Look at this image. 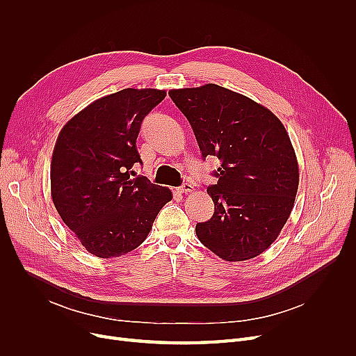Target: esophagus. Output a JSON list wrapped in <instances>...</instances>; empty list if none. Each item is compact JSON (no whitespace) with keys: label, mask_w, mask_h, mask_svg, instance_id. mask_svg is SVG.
<instances>
[{"label":"esophagus","mask_w":356,"mask_h":356,"mask_svg":"<svg viewBox=\"0 0 356 356\" xmlns=\"http://www.w3.org/2000/svg\"><path fill=\"white\" fill-rule=\"evenodd\" d=\"M177 191H179L180 193H191V192L195 191V188H193L192 183H183Z\"/></svg>","instance_id":"1"}]
</instances>
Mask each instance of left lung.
I'll list each match as a JSON object with an SVG mask.
<instances>
[{"label": "left lung", "mask_w": 356, "mask_h": 356, "mask_svg": "<svg viewBox=\"0 0 356 356\" xmlns=\"http://www.w3.org/2000/svg\"><path fill=\"white\" fill-rule=\"evenodd\" d=\"M168 97L188 118L202 159L220 165L208 186L215 212L196 225L202 244L227 261L264 252L287 222L298 167L287 131L273 112L215 83L173 89Z\"/></svg>", "instance_id": "left-lung-1"}]
</instances>
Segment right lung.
I'll list each match as a JSON object with an SVG mask.
<instances>
[{"instance_id": "right-lung-1", "label": "right lung", "mask_w": 356, "mask_h": 356, "mask_svg": "<svg viewBox=\"0 0 356 356\" xmlns=\"http://www.w3.org/2000/svg\"><path fill=\"white\" fill-rule=\"evenodd\" d=\"M165 98L164 90L122 89L74 115L56 141L51 197L66 227L99 258L136 250L172 192L147 177L131 179L143 164L137 137L144 118Z\"/></svg>"}]
</instances>
